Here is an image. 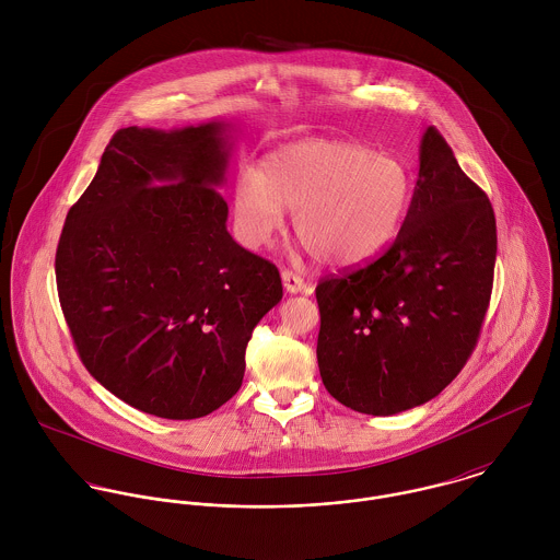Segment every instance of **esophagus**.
I'll use <instances>...</instances> for the list:
<instances>
[{
  "mask_svg": "<svg viewBox=\"0 0 560 560\" xmlns=\"http://www.w3.org/2000/svg\"><path fill=\"white\" fill-rule=\"evenodd\" d=\"M282 282H284L287 293H304V291H306L304 278L298 276V273H293V271H289V269L282 271Z\"/></svg>",
  "mask_w": 560,
  "mask_h": 560,
  "instance_id": "esophagus-1",
  "label": "esophagus"
}]
</instances>
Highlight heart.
Wrapping results in <instances>:
<instances>
[{"label":"heart","mask_w":560,"mask_h":560,"mask_svg":"<svg viewBox=\"0 0 560 560\" xmlns=\"http://www.w3.org/2000/svg\"><path fill=\"white\" fill-rule=\"evenodd\" d=\"M409 200L402 161L331 138L284 144L265 155L260 172L241 170L233 180L235 224L247 247L269 243L291 209L295 233L331 265H355L384 249Z\"/></svg>","instance_id":"heart-1"}]
</instances>
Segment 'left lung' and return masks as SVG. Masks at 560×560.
I'll list each match as a JSON object with an SVG mask.
<instances>
[{
	"label": "left lung",
	"mask_w": 560,
	"mask_h": 560,
	"mask_svg": "<svg viewBox=\"0 0 560 560\" xmlns=\"http://www.w3.org/2000/svg\"><path fill=\"white\" fill-rule=\"evenodd\" d=\"M495 218L435 127L397 240L317 284L320 380L360 411L390 416L438 397L466 366L489 308Z\"/></svg>",
	"instance_id": "obj_1"
}]
</instances>
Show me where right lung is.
<instances>
[{
    "label": "right lung",
    "mask_w": 560,
    "mask_h": 560,
    "mask_svg": "<svg viewBox=\"0 0 560 560\" xmlns=\"http://www.w3.org/2000/svg\"><path fill=\"white\" fill-rule=\"evenodd\" d=\"M224 131H116L56 252L60 306L88 373L170 420L237 395L252 329L282 300L278 267L226 231Z\"/></svg>",
    "instance_id": "obj_1"
}]
</instances>
